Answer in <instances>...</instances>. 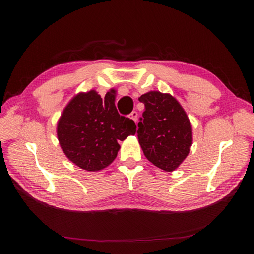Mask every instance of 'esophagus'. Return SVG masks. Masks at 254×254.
Returning a JSON list of instances; mask_svg holds the SVG:
<instances>
[{
  "instance_id": "34e87169",
  "label": "esophagus",
  "mask_w": 254,
  "mask_h": 254,
  "mask_svg": "<svg viewBox=\"0 0 254 254\" xmlns=\"http://www.w3.org/2000/svg\"><path fill=\"white\" fill-rule=\"evenodd\" d=\"M130 118H131V120H133L134 122H137V120H138V112L137 111H132L130 113Z\"/></svg>"
}]
</instances>
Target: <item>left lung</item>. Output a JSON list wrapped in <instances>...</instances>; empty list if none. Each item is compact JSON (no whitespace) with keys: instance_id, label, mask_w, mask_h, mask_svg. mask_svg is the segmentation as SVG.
<instances>
[{"instance_id":"obj_1","label":"left lung","mask_w":254,"mask_h":254,"mask_svg":"<svg viewBox=\"0 0 254 254\" xmlns=\"http://www.w3.org/2000/svg\"><path fill=\"white\" fill-rule=\"evenodd\" d=\"M139 101L144 104L137 130L143 153L152 164L173 172L187 157L192 144L188 116L171 94L151 91Z\"/></svg>"}]
</instances>
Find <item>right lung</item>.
Here are the masks:
<instances>
[{
	"mask_svg": "<svg viewBox=\"0 0 254 254\" xmlns=\"http://www.w3.org/2000/svg\"><path fill=\"white\" fill-rule=\"evenodd\" d=\"M114 101V91L106 93L104 99L94 90L79 93L60 118L61 148L82 170L97 172L109 166L120 150L118 141L136 133V124L118 114Z\"/></svg>",
	"mask_w": 254,
	"mask_h": 254,
	"instance_id": "right-lung-1",
	"label": "right lung"
}]
</instances>
